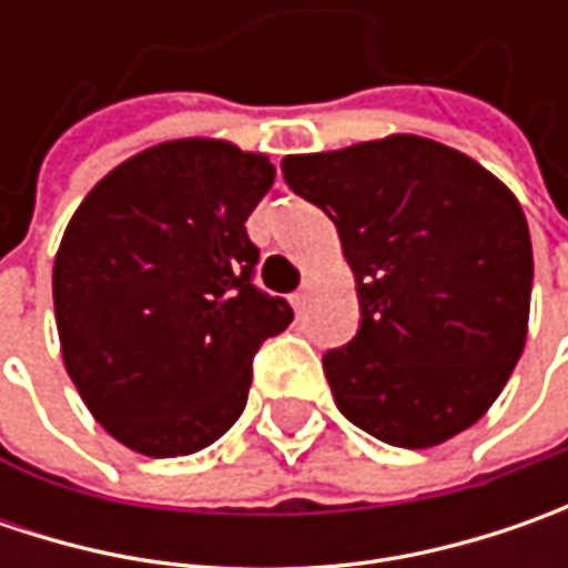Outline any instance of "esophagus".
<instances>
[{
	"instance_id": "1",
	"label": "esophagus",
	"mask_w": 568,
	"mask_h": 568,
	"mask_svg": "<svg viewBox=\"0 0 568 568\" xmlns=\"http://www.w3.org/2000/svg\"><path fill=\"white\" fill-rule=\"evenodd\" d=\"M306 300H310V287H300L294 296H291V303H294V310H303L306 306Z\"/></svg>"
}]
</instances>
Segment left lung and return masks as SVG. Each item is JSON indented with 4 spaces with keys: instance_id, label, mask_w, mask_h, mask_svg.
Returning <instances> with one entry per match:
<instances>
[{
    "instance_id": "8db88e82",
    "label": "left lung",
    "mask_w": 568,
    "mask_h": 568,
    "mask_svg": "<svg viewBox=\"0 0 568 568\" xmlns=\"http://www.w3.org/2000/svg\"><path fill=\"white\" fill-rule=\"evenodd\" d=\"M281 170L335 221L357 277L361 328L322 357L341 414L398 448L477 424L528 338L535 258L518 199L420 135L287 154Z\"/></svg>"
}]
</instances>
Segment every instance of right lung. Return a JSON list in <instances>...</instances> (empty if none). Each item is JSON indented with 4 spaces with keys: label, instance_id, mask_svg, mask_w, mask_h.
I'll return each mask as SVG.
<instances>
[{
    "label": "right lung",
    "instance_id": "add662e5",
    "mask_svg": "<svg viewBox=\"0 0 568 568\" xmlns=\"http://www.w3.org/2000/svg\"><path fill=\"white\" fill-rule=\"evenodd\" d=\"M265 154L217 139L148 148L72 214L53 265L62 361L113 439L176 458L246 407L252 357L294 310L252 284L246 217L272 189Z\"/></svg>",
    "mask_w": 568,
    "mask_h": 568
}]
</instances>
